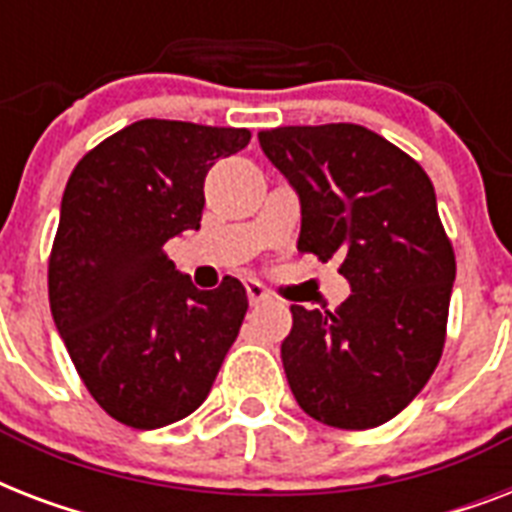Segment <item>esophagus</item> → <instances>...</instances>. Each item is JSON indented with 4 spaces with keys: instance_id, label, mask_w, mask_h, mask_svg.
I'll list each match as a JSON object with an SVG mask.
<instances>
[{
    "instance_id": "1",
    "label": "esophagus",
    "mask_w": 512,
    "mask_h": 512,
    "mask_svg": "<svg viewBox=\"0 0 512 512\" xmlns=\"http://www.w3.org/2000/svg\"><path fill=\"white\" fill-rule=\"evenodd\" d=\"M247 287V297H249V305H263L271 300V292L260 284V281H247L244 284Z\"/></svg>"
}]
</instances>
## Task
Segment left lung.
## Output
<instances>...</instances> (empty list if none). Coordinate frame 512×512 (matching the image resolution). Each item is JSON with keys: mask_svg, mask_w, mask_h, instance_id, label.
<instances>
[{"mask_svg": "<svg viewBox=\"0 0 512 512\" xmlns=\"http://www.w3.org/2000/svg\"><path fill=\"white\" fill-rule=\"evenodd\" d=\"M260 148L300 196V252L340 257L350 297L292 305L281 361L297 404L342 430L393 420L425 388L446 340L452 241L412 156L361 124L263 130Z\"/></svg>", "mask_w": 512, "mask_h": 512, "instance_id": "8db88e82", "label": "left lung"}]
</instances>
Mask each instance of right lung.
<instances>
[{"label":"right lung","instance_id":"obj_1","mask_svg":"<svg viewBox=\"0 0 512 512\" xmlns=\"http://www.w3.org/2000/svg\"><path fill=\"white\" fill-rule=\"evenodd\" d=\"M249 130L140 119L68 177L50 255V311L76 372L114 420L164 428L196 412L247 313L225 276L212 292L164 255L199 231L204 177Z\"/></svg>","mask_w":512,"mask_h":512}]
</instances>
